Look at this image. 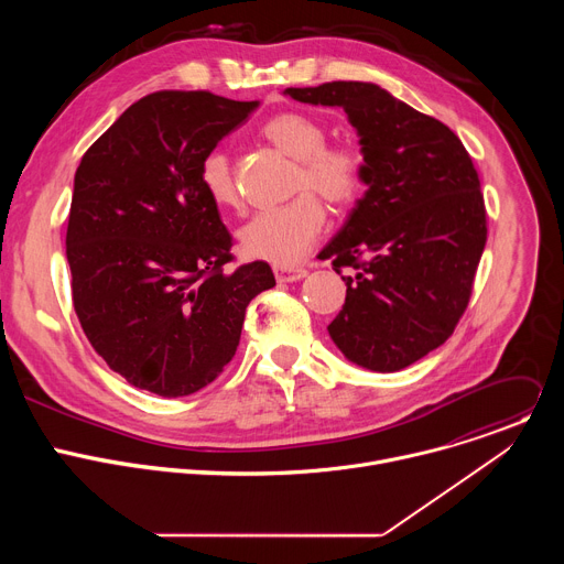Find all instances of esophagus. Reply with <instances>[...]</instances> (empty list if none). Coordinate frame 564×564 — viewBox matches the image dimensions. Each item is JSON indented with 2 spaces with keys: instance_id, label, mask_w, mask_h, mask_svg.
<instances>
[{
  "instance_id": "obj_1",
  "label": "esophagus",
  "mask_w": 564,
  "mask_h": 564,
  "mask_svg": "<svg viewBox=\"0 0 564 564\" xmlns=\"http://www.w3.org/2000/svg\"><path fill=\"white\" fill-rule=\"evenodd\" d=\"M274 276L279 283H294L307 276V270L303 268H274Z\"/></svg>"
}]
</instances>
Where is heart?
I'll return each mask as SVG.
<instances>
[{"label":"heart","mask_w":564,"mask_h":564,"mask_svg":"<svg viewBox=\"0 0 564 564\" xmlns=\"http://www.w3.org/2000/svg\"><path fill=\"white\" fill-rule=\"evenodd\" d=\"M263 138L281 153L296 160L292 178L294 200L279 209L261 212L238 229V248L246 259L279 268L301 263L326 225L317 196L333 207L350 205L364 185V158L348 144H326L324 122L301 111L270 118ZM200 185L216 207H236L238 189L225 151H209L200 163Z\"/></svg>","instance_id":"b5f03b06"}]
</instances>
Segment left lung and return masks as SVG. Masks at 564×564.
<instances>
[{"instance_id":"1","label":"left lung","mask_w":564,"mask_h":564,"mask_svg":"<svg viewBox=\"0 0 564 564\" xmlns=\"http://www.w3.org/2000/svg\"><path fill=\"white\" fill-rule=\"evenodd\" d=\"M296 102L341 107L364 155L366 194L318 259L346 303L328 326L344 357L375 372L415 364L455 330L487 246V209L462 140L372 83L285 89Z\"/></svg>"}]
</instances>
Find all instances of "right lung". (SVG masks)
Listing matches in <instances>:
<instances>
[{"label": "right lung", "mask_w": 564, "mask_h": 564, "mask_svg": "<svg viewBox=\"0 0 564 564\" xmlns=\"http://www.w3.org/2000/svg\"><path fill=\"white\" fill-rule=\"evenodd\" d=\"M252 102L158 91L83 155L66 227L73 307L107 366L131 386L185 397L236 352L250 301L276 285L268 263L231 272V236L200 185L203 158Z\"/></svg>", "instance_id": "right-lung-1"}]
</instances>
